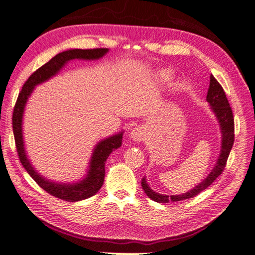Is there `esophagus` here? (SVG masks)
<instances>
[{"label":"esophagus","instance_id":"esophagus-1","mask_svg":"<svg viewBox=\"0 0 255 255\" xmlns=\"http://www.w3.org/2000/svg\"><path fill=\"white\" fill-rule=\"evenodd\" d=\"M130 138L134 141L140 142L145 138V130L143 127H134L130 132Z\"/></svg>","mask_w":255,"mask_h":255}]
</instances>
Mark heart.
<instances>
[{"instance_id":"obj_1","label":"heart","mask_w":255,"mask_h":255,"mask_svg":"<svg viewBox=\"0 0 255 255\" xmlns=\"http://www.w3.org/2000/svg\"><path fill=\"white\" fill-rule=\"evenodd\" d=\"M166 75H167V74H166L165 72H163V73H161V77H162V78H166Z\"/></svg>"}]
</instances>
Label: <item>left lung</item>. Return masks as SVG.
I'll list each match as a JSON object with an SVG mask.
<instances>
[{
    "label": "left lung",
    "instance_id": "obj_1",
    "mask_svg": "<svg viewBox=\"0 0 255 255\" xmlns=\"http://www.w3.org/2000/svg\"><path fill=\"white\" fill-rule=\"evenodd\" d=\"M207 102L211 106V110L217 116L220 127H221V133H223V141H221V153L218 158L217 163H216L213 171L210 172V174L207 176V178L198 184L194 189L189 191L183 195H160L158 193L153 192L151 189L147 182H145L144 177L141 180V186L144 193L147 194V196L151 198L156 203H169V202H178V200H184L195 197L200 192H203L204 189L207 188L210 184L217 178L221 173L224 172L225 166L227 164V160L230 154V151L232 149V145L235 142V117L232 114V110L230 107V104L227 99L225 91L223 86L220 85L217 80L214 78V75H210V83L209 89L207 93Z\"/></svg>",
    "mask_w": 255,
    "mask_h": 255
}]
</instances>
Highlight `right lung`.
<instances>
[{
	"label": "right lung",
	"mask_w": 255,
	"mask_h": 255,
	"mask_svg": "<svg viewBox=\"0 0 255 255\" xmlns=\"http://www.w3.org/2000/svg\"><path fill=\"white\" fill-rule=\"evenodd\" d=\"M108 51L107 48H94V49H72L58 53L57 56L50 59L44 66L37 69L30 77L27 79L24 83L21 91L19 92L17 101L15 103L13 111V132L15 139L16 150H17L18 158L21 165L25 167L27 173L34 178V181L48 194L52 195L57 198H60L67 202H78L85 198L93 196L100 191L105 177V162L108 156L114 150L118 149L123 143V133L115 134V136L103 140L93 152V156L91 159L89 174L85 180L80 183L73 184V185H67V184H57L45 180L34 170L29 163L28 159L26 158L24 150L23 134H21V119H23L24 107L28 96L34 90V86L39 84L44 81L55 75L64 64L72 59H99L103 57Z\"/></svg>",
	"instance_id": "obj_1"
}]
</instances>
